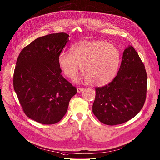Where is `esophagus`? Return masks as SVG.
<instances>
[{
	"instance_id": "34e87169",
	"label": "esophagus",
	"mask_w": 160,
	"mask_h": 160,
	"mask_svg": "<svg viewBox=\"0 0 160 160\" xmlns=\"http://www.w3.org/2000/svg\"><path fill=\"white\" fill-rule=\"evenodd\" d=\"M83 90H84V88H77V92L80 93L82 92Z\"/></svg>"
}]
</instances>
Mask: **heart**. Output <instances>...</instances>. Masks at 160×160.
<instances>
[{
  "mask_svg": "<svg viewBox=\"0 0 160 160\" xmlns=\"http://www.w3.org/2000/svg\"><path fill=\"white\" fill-rule=\"evenodd\" d=\"M71 54L61 52L58 65L64 74L73 79L80 70L83 78L96 86L108 84L116 76L120 63V53L113 44L102 40H82L74 44Z\"/></svg>",
  "mask_w": 160,
  "mask_h": 160,
  "instance_id": "1",
  "label": "heart"
}]
</instances>
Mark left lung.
<instances>
[{
	"instance_id": "1",
	"label": "left lung",
	"mask_w": 160,
	"mask_h": 160,
	"mask_svg": "<svg viewBox=\"0 0 160 160\" xmlns=\"http://www.w3.org/2000/svg\"><path fill=\"white\" fill-rule=\"evenodd\" d=\"M147 88L144 65L133 47L128 46L114 80L105 86L95 88L93 112L101 122L109 126L126 122L142 109Z\"/></svg>"
}]
</instances>
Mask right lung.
Instances as JSON below:
<instances>
[{
  "mask_svg": "<svg viewBox=\"0 0 160 160\" xmlns=\"http://www.w3.org/2000/svg\"><path fill=\"white\" fill-rule=\"evenodd\" d=\"M65 32L39 37L20 52L13 88L23 112L42 124H54L66 114L76 88L61 75L58 57L69 41Z\"/></svg>",
  "mask_w": 160,
  "mask_h": 160,
  "instance_id": "add662e5",
  "label": "right lung"
}]
</instances>
